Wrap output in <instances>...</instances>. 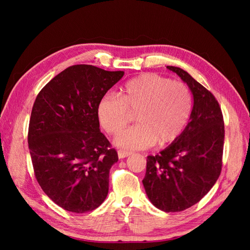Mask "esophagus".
<instances>
[{"label": "esophagus", "mask_w": 250, "mask_h": 250, "mask_svg": "<svg viewBox=\"0 0 250 250\" xmlns=\"http://www.w3.org/2000/svg\"><path fill=\"white\" fill-rule=\"evenodd\" d=\"M130 155H132V152H130V151H125V150H122V149L118 150V158L119 159L126 158V157H129Z\"/></svg>", "instance_id": "1"}]
</instances>
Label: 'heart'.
Listing matches in <instances>:
<instances>
[{"label": "heart", "mask_w": 250, "mask_h": 250, "mask_svg": "<svg viewBox=\"0 0 250 250\" xmlns=\"http://www.w3.org/2000/svg\"><path fill=\"white\" fill-rule=\"evenodd\" d=\"M192 111V95L180 82L145 73L122 86L118 97L105 94L99 101L97 113L102 128L116 135L128 125L130 113L139 124L117 136L115 144L124 149H146L158 142H174L183 133Z\"/></svg>", "instance_id": "obj_1"}]
</instances>
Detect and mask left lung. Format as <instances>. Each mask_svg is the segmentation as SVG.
<instances>
[{
    "label": "left lung",
    "instance_id": "left-lung-1",
    "mask_svg": "<svg viewBox=\"0 0 250 250\" xmlns=\"http://www.w3.org/2000/svg\"><path fill=\"white\" fill-rule=\"evenodd\" d=\"M187 83L193 107L183 133L157 156L147 157L143 185L157 208H189L213 188L221 172L225 125L219 104L208 90L182 68L167 66Z\"/></svg>",
    "mask_w": 250,
    "mask_h": 250
}]
</instances>
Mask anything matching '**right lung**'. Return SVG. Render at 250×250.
<instances>
[{
    "instance_id": "add662e5",
    "label": "right lung",
    "mask_w": 250,
    "mask_h": 250,
    "mask_svg": "<svg viewBox=\"0 0 250 250\" xmlns=\"http://www.w3.org/2000/svg\"><path fill=\"white\" fill-rule=\"evenodd\" d=\"M124 75L73 65L36 97L28 134L32 164L41 188L65 210L91 211L107 196L109 169L118 155L101 133L97 107Z\"/></svg>"
}]
</instances>
